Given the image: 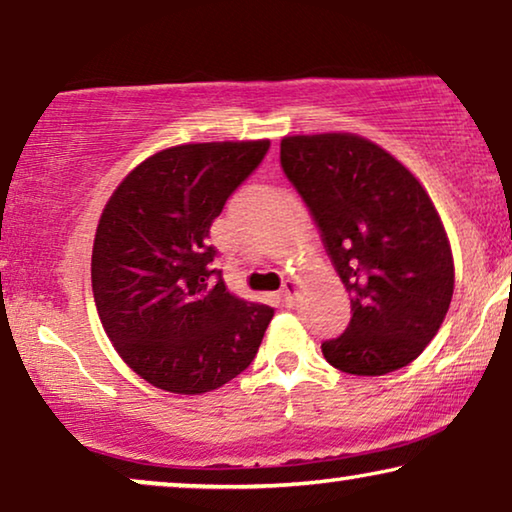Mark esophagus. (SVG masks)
Wrapping results in <instances>:
<instances>
[{"label": "esophagus", "mask_w": 512, "mask_h": 512, "mask_svg": "<svg viewBox=\"0 0 512 512\" xmlns=\"http://www.w3.org/2000/svg\"><path fill=\"white\" fill-rule=\"evenodd\" d=\"M299 287H301V283L297 278H287L283 283V301L287 306L294 304V299H297V294H299Z\"/></svg>", "instance_id": "esophagus-1"}]
</instances>
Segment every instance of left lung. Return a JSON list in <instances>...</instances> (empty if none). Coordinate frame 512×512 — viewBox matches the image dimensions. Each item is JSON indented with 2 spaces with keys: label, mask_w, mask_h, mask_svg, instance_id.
Here are the masks:
<instances>
[{
  "label": "left lung",
  "mask_w": 512,
  "mask_h": 512,
  "mask_svg": "<svg viewBox=\"0 0 512 512\" xmlns=\"http://www.w3.org/2000/svg\"><path fill=\"white\" fill-rule=\"evenodd\" d=\"M280 164L350 292V325L322 355L352 376L408 366L438 334L455 290L434 201L397 157L350 132L285 136Z\"/></svg>",
  "instance_id": "1"
}]
</instances>
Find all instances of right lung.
I'll use <instances>...</instances> for the list:
<instances>
[{
  "instance_id": "1",
  "label": "right lung",
  "mask_w": 512,
  "mask_h": 512,
  "mask_svg": "<svg viewBox=\"0 0 512 512\" xmlns=\"http://www.w3.org/2000/svg\"><path fill=\"white\" fill-rule=\"evenodd\" d=\"M266 150L269 139L164 148L106 201L92 246L99 320L122 362L164 392L229 383L253 362L273 318L271 306L227 290L208 246L213 220Z\"/></svg>"
}]
</instances>
